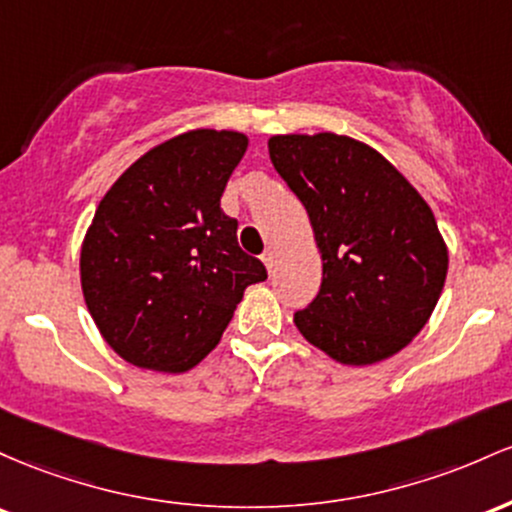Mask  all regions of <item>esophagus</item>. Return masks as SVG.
Instances as JSON below:
<instances>
[{"instance_id": "obj_1", "label": "esophagus", "mask_w": 512, "mask_h": 512, "mask_svg": "<svg viewBox=\"0 0 512 512\" xmlns=\"http://www.w3.org/2000/svg\"><path fill=\"white\" fill-rule=\"evenodd\" d=\"M263 263H266V268H268V273H273L275 271V258H278V256H275V251L273 249H266V251H263Z\"/></svg>"}]
</instances>
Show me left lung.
<instances>
[{"mask_svg": "<svg viewBox=\"0 0 512 512\" xmlns=\"http://www.w3.org/2000/svg\"><path fill=\"white\" fill-rule=\"evenodd\" d=\"M271 162L302 200L321 251V287L295 326L346 365L409 346L445 285L433 210L380 152L350 137L275 135Z\"/></svg>", "mask_w": 512, "mask_h": 512, "instance_id": "left-lung-1", "label": "left lung"}]
</instances>
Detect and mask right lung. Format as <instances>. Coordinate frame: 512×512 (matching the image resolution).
<instances>
[{"label": "right lung", "mask_w": 512, "mask_h": 512, "mask_svg": "<svg viewBox=\"0 0 512 512\" xmlns=\"http://www.w3.org/2000/svg\"><path fill=\"white\" fill-rule=\"evenodd\" d=\"M232 130H193L149 149L103 195L82 246V290L123 360L183 372L227 329L241 295L268 278L220 208L244 157Z\"/></svg>", "instance_id": "add662e5"}]
</instances>
